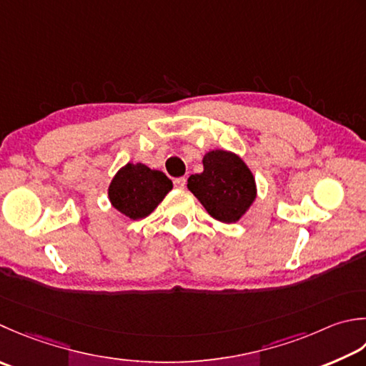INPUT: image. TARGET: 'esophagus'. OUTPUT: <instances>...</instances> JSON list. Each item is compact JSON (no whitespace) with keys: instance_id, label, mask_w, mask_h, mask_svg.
I'll return each mask as SVG.
<instances>
[{"instance_id":"esophagus-1","label":"esophagus","mask_w":366,"mask_h":366,"mask_svg":"<svg viewBox=\"0 0 366 366\" xmlns=\"http://www.w3.org/2000/svg\"><path fill=\"white\" fill-rule=\"evenodd\" d=\"M185 182H187V179H185V177H177V179H174V187L176 189H184Z\"/></svg>"}]
</instances>
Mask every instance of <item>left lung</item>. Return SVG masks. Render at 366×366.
Listing matches in <instances>:
<instances>
[{"label":"left lung","mask_w":366,"mask_h":366,"mask_svg":"<svg viewBox=\"0 0 366 366\" xmlns=\"http://www.w3.org/2000/svg\"><path fill=\"white\" fill-rule=\"evenodd\" d=\"M187 189L212 219L236 224L257 198V184L246 162L230 150L216 149L203 157V173L192 174Z\"/></svg>","instance_id":"obj_1"}]
</instances>
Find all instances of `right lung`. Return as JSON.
<instances>
[{
    "instance_id": "right-lung-1",
    "label": "right lung",
    "mask_w": 366,
    "mask_h": 366,
    "mask_svg": "<svg viewBox=\"0 0 366 366\" xmlns=\"http://www.w3.org/2000/svg\"><path fill=\"white\" fill-rule=\"evenodd\" d=\"M171 189L173 182L162 171L144 163H127L112 177L107 197L119 212L139 220L147 217Z\"/></svg>"
}]
</instances>
